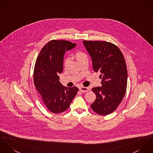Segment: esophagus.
<instances>
[{"instance_id":"34e87169","label":"esophagus","mask_w":153,"mask_h":153,"mask_svg":"<svg viewBox=\"0 0 153 153\" xmlns=\"http://www.w3.org/2000/svg\"><path fill=\"white\" fill-rule=\"evenodd\" d=\"M79 90L82 93H85L90 90V89L88 87H80L79 88Z\"/></svg>"}]
</instances>
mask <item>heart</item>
I'll return each mask as SVG.
<instances>
[{
    "label": "heart",
    "instance_id": "b5f03b06",
    "mask_svg": "<svg viewBox=\"0 0 153 153\" xmlns=\"http://www.w3.org/2000/svg\"><path fill=\"white\" fill-rule=\"evenodd\" d=\"M75 55L76 58V59H77L78 61H79L80 59H82V58L86 56V55H85L84 52H82V51H77V52H76L75 53V55ZM69 63V58H66V59H65L64 62H63V65H64V66L66 67V66L68 65Z\"/></svg>",
    "mask_w": 153,
    "mask_h": 153
}]
</instances>
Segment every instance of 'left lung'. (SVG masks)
Segmentation results:
<instances>
[{
    "mask_svg": "<svg viewBox=\"0 0 153 153\" xmlns=\"http://www.w3.org/2000/svg\"><path fill=\"white\" fill-rule=\"evenodd\" d=\"M93 61L94 71L101 73V87L92 91L96 99L91 109L100 115L113 112L122 102L126 91L128 71L120 49L115 44L100 41H83Z\"/></svg>",
    "mask_w": 153,
    "mask_h": 153,
    "instance_id": "left-lung-1",
    "label": "left lung"
}]
</instances>
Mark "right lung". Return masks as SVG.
Listing matches in <instances>:
<instances>
[{"mask_svg":"<svg viewBox=\"0 0 153 153\" xmlns=\"http://www.w3.org/2000/svg\"><path fill=\"white\" fill-rule=\"evenodd\" d=\"M70 41L53 39L41 50L36 60L34 83L48 109L53 114L65 111L78 92V88L68 87L59 82L63 71V55L66 51L76 46Z\"/></svg>","mask_w":153,"mask_h":153,"instance_id":"right-lung-1","label":"right lung"}]
</instances>
